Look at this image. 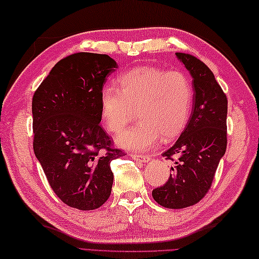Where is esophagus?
<instances>
[{
    "label": "esophagus",
    "instance_id": "1",
    "mask_svg": "<svg viewBox=\"0 0 259 259\" xmlns=\"http://www.w3.org/2000/svg\"><path fill=\"white\" fill-rule=\"evenodd\" d=\"M131 157H132L134 160L142 161V162H148L149 160H150V157H149V156H144V155H138V153H131Z\"/></svg>",
    "mask_w": 259,
    "mask_h": 259
}]
</instances>
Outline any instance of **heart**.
<instances>
[{"mask_svg":"<svg viewBox=\"0 0 259 259\" xmlns=\"http://www.w3.org/2000/svg\"><path fill=\"white\" fill-rule=\"evenodd\" d=\"M120 89L104 86L100 97L101 117L107 130L117 133L133 119L139 121L116 138L119 147L147 150L162 139L178 138L187 126L193 101L189 77L181 71L139 67L125 72Z\"/></svg>","mask_w":259,"mask_h":259,"instance_id":"1","label":"heart"}]
</instances>
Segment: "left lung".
I'll list each match as a JSON object with an SVG mask.
<instances>
[{"instance_id":"1","label":"left lung","mask_w":259,"mask_h":259,"mask_svg":"<svg viewBox=\"0 0 259 259\" xmlns=\"http://www.w3.org/2000/svg\"><path fill=\"white\" fill-rule=\"evenodd\" d=\"M192 77V112L178 141L162 153L174 160L164 187L152 191L160 206L181 209L206 196L226 150L228 99L211 70L196 57L175 53Z\"/></svg>"}]
</instances>
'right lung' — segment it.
I'll return each mask as SVG.
<instances>
[{"instance_id":"add662e5","label":"right lung","mask_w":259,"mask_h":259,"mask_svg":"<svg viewBox=\"0 0 259 259\" xmlns=\"http://www.w3.org/2000/svg\"><path fill=\"white\" fill-rule=\"evenodd\" d=\"M116 68L107 54H71L52 68L31 102L35 156L54 193L79 210L97 209L108 200L110 162L125 156L111 148L99 125L101 91Z\"/></svg>"}]
</instances>
